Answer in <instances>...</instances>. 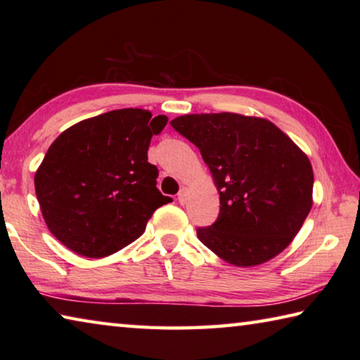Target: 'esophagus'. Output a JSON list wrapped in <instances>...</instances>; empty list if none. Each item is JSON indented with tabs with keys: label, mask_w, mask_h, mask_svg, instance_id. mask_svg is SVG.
<instances>
[{
	"label": "esophagus",
	"mask_w": 360,
	"mask_h": 360,
	"mask_svg": "<svg viewBox=\"0 0 360 360\" xmlns=\"http://www.w3.org/2000/svg\"><path fill=\"white\" fill-rule=\"evenodd\" d=\"M187 197H188V188L187 187H182L179 193H178V202L181 205H184L187 202Z\"/></svg>",
	"instance_id": "34e87169"
}]
</instances>
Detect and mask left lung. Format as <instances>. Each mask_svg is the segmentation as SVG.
<instances>
[{
  "instance_id": "8db88e82",
  "label": "left lung",
  "mask_w": 360,
  "mask_h": 360,
  "mask_svg": "<svg viewBox=\"0 0 360 360\" xmlns=\"http://www.w3.org/2000/svg\"><path fill=\"white\" fill-rule=\"evenodd\" d=\"M172 127L200 149L221 200L217 221L197 236L235 266L276 257L313 206L308 155L273 122L235 112L186 114Z\"/></svg>"
}]
</instances>
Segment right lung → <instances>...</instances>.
<instances>
[{
	"mask_svg": "<svg viewBox=\"0 0 360 360\" xmlns=\"http://www.w3.org/2000/svg\"><path fill=\"white\" fill-rule=\"evenodd\" d=\"M167 115L115 109L77 122L46 152L34 191L47 229L70 251L100 259L144 233L150 216L173 202L157 186L148 162L152 135Z\"/></svg>",
	"mask_w": 360,
	"mask_h": 360,
	"instance_id": "1",
	"label": "right lung"
}]
</instances>
